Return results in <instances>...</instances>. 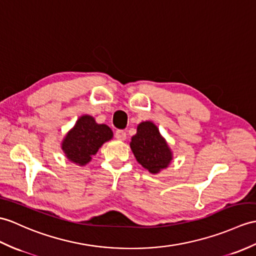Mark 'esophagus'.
<instances>
[{
  "label": "esophagus",
  "mask_w": 256,
  "mask_h": 256,
  "mask_svg": "<svg viewBox=\"0 0 256 256\" xmlns=\"http://www.w3.org/2000/svg\"><path fill=\"white\" fill-rule=\"evenodd\" d=\"M116 140H124L126 138V133L124 132L122 130H118L116 132Z\"/></svg>",
  "instance_id": "obj_1"
}]
</instances>
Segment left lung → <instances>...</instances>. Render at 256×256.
Masks as SVG:
<instances>
[{"mask_svg": "<svg viewBox=\"0 0 256 256\" xmlns=\"http://www.w3.org/2000/svg\"><path fill=\"white\" fill-rule=\"evenodd\" d=\"M130 146L138 164L154 174L167 168L172 160L167 142L150 121L138 124V133L132 138Z\"/></svg>", "mask_w": 256, "mask_h": 256, "instance_id": "8db88e82", "label": "left lung"}]
</instances>
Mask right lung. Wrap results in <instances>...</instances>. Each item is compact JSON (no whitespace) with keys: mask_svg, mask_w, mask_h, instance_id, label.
<instances>
[{"mask_svg":"<svg viewBox=\"0 0 256 256\" xmlns=\"http://www.w3.org/2000/svg\"><path fill=\"white\" fill-rule=\"evenodd\" d=\"M112 138L114 133L108 126L96 123L90 116H82L64 138L62 150L70 162L85 166L104 142Z\"/></svg>","mask_w":256,"mask_h":256,"instance_id":"1","label":"right lung"}]
</instances>
